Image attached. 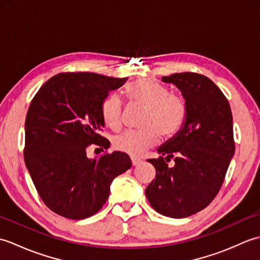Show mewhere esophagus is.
<instances>
[{"mask_svg": "<svg viewBox=\"0 0 260 260\" xmlns=\"http://www.w3.org/2000/svg\"><path fill=\"white\" fill-rule=\"evenodd\" d=\"M131 159H132V164H133L134 167H136V165H140L143 162L141 158L136 157V156H131Z\"/></svg>", "mask_w": 260, "mask_h": 260, "instance_id": "obj_1", "label": "esophagus"}]
</instances>
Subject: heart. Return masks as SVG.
<instances>
[{"mask_svg": "<svg viewBox=\"0 0 260 260\" xmlns=\"http://www.w3.org/2000/svg\"><path fill=\"white\" fill-rule=\"evenodd\" d=\"M129 101L146 108L142 118L141 129L125 131L116 135L113 144L116 150L140 155L146 148L156 144L158 134L169 139L175 135L183 126L186 117V105L179 95L170 93L158 82L141 79L132 82L125 89ZM102 117L106 126L118 129L123 119V104L117 95H109L102 103Z\"/></svg>", "mask_w": 260, "mask_h": 260, "instance_id": "obj_1", "label": "heart"}]
</instances>
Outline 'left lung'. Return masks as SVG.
<instances>
[{"label":"left lung","instance_id":"8db88e82","mask_svg":"<svg viewBox=\"0 0 260 260\" xmlns=\"http://www.w3.org/2000/svg\"><path fill=\"white\" fill-rule=\"evenodd\" d=\"M162 81L178 87L186 117L178 133L157 148L161 156L147 159L156 175L145 196L156 212L180 219L201 211L218 194L235 154L233 114L222 91L206 76L181 73ZM171 158L173 168L166 163Z\"/></svg>","mask_w":260,"mask_h":260}]
</instances>
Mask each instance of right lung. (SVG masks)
I'll use <instances>...</instances> for the list:
<instances>
[{"mask_svg":"<svg viewBox=\"0 0 260 260\" xmlns=\"http://www.w3.org/2000/svg\"><path fill=\"white\" fill-rule=\"evenodd\" d=\"M127 78L92 73L51 77L33 97L25 118L24 162L46 206L64 218L80 220L97 213L110 184L132 167L123 152L88 158L86 148L109 147L101 135L102 103Z\"/></svg>","mask_w":260,"mask_h":260,"instance_id":"obj_1","label":"right lung"}]
</instances>
